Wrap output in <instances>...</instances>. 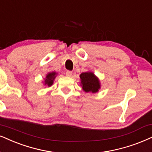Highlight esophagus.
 I'll return each instance as SVG.
<instances>
[{
  "mask_svg": "<svg viewBox=\"0 0 152 152\" xmlns=\"http://www.w3.org/2000/svg\"><path fill=\"white\" fill-rule=\"evenodd\" d=\"M66 75L68 77H71V76H72V72H71V71H67L66 72Z\"/></svg>",
  "mask_w": 152,
  "mask_h": 152,
  "instance_id": "34e87169",
  "label": "esophagus"
}]
</instances>
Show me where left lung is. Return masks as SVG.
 I'll return each mask as SVG.
<instances>
[{"mask_svg":"<svg viewBox=\"0 0 152 152\" xmlns=\"http://www.w3.org/2000/svg\"><path fill=\"white\" fill-rule=\"evenodd\" d=\"M80 86L86 93H95L100 89V83L98 78L94 73L87 72H83L80 75Z\"/></svg>","mask_w":152,"mask_h":152,"instance_id":"obj_1","label":"left lung"}]
</instances>
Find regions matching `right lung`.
Returning <instances> with one entry per match:
<instances>
[{
  "instance_id": "add662e5",
  "label": "right lung",
  "mask_w": 152,
  "mask_h": 152,
  "mask_svg": "<svg viewBox=\"0 0 152 152\" xmlns=\"http://www.w3.org/2000/svg\"><path fill=\"white\" fill-rule=\"evenodd\" d=\"M56 72H50L48 73L46 76V78H45V81H44V84L46 86H48V87L51 86L53 84V81L55 80V78H56Z\"/></svg>"
}]
</instances>
